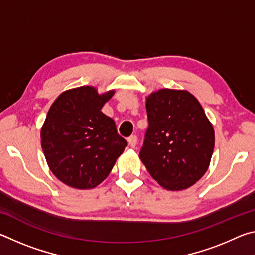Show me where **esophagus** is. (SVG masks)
Listing matches in <instances>:
<instances>
[{
	"label": "esophagus",
	"mask_w": 255,
	"mask_h": 255,
	"mask_svg": "<svg viewBox=\"0 0 255 255\" xmlns=\"http://www.w3.org/2000/svg\"><path fill=\"white\" fill-rule=\"evenodd\" d=\"M128 143H129V146H130V147H136V145H137V143H138V139H137V136H135V135H131L130 137L128 138Z\"/></svg>",
	"instance_id": "34e87169"
}]
</instances>
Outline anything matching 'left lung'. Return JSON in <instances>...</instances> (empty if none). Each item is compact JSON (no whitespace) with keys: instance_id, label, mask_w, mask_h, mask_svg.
<instances>
[{"instance_id":"obj_1","label":"left lung","mask_w":255,"mask_h":255,"mask_svg":"<svg viewBox=\"0 0 255 255\" xmlns=\"http://www.w3.org/2000/svg\"><path fill=\"white\" fill-rule=\"evenodd\" d=\"M146 111L141 162L163 188L191 187L208 170L215 146L213 125L199 101L184 90L162 89L146 98Z\"/></svg>"}]
</instances>
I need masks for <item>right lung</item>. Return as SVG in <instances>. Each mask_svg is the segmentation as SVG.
<instances>
[{"instance_id": "right-lung-1", "label": "right lung", "mask_w": 255, "mask_h": 255, "mask_svg": "<svg viewBox=\"0 0 255 255\" xmlns=\"http://www.w3.org/2000/svg\"><path fill=\"white\" fill-rule=\"evenodd\" d=\"M114 93L99 94L93 86L67 90L47 114L40 132L47 164L72 188H96L127 146L114 120L101 111Z\"/></svg>"}]
</instances>
